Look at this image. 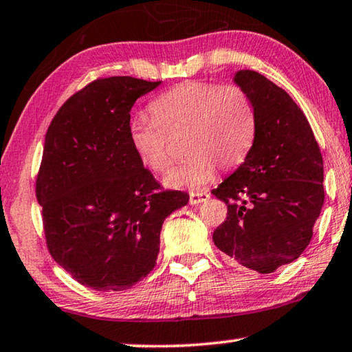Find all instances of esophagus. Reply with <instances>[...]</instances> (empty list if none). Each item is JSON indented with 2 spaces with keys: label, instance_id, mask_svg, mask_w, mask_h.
I'll list each match as a JSON object with an SVG mask.
<instances>
[{
  "label": "esophagus",
  "instance_id": "1",
  "mask_svg": "<svg viewBox=\"0 0 352 352\" xmlns=\"http://www.w3.org/2000/svg\"><path fill=\"white\" fill-rule=\"evenodd\" d=\"M209 198H210V193H207V192L190 193V204H192V206H197V204L204 203V201H207Z\"/></svg>",
  "mask_w": 352,
  "mask_h": 352
}]
</instances>
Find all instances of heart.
Listing matches in <instances>:
<instances>
[{"label": "heart", "mask_w": 352, "mask_h": 352, "mask_svg": "<svg viewBox=\"0 0 352 352\" xmlns=\"http://www.w3.org/2000/svg\"><path fill=\"white\" fill-rule=\"evenodd\" d=\"M148 118H132L128 137L142 166L162 173L170 165V140L182 137L188 157L166 173L170 190L197 192L214 181L218 165L232 168L251 151L256 137L254 106L237 85L187 80L149 102Z\"/></svg>", "instance_id": "heart-1"}]
</instances>
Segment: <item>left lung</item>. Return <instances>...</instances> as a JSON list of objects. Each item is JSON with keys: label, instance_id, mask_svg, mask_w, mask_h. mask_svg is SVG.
Here are the masks:
<instances>
[{"label": "left lung", "instance_id": "left-lung-1", "mask_svg": "<svg viewBox=\"0 0 352 352\" xmlns=\"http://www.w3.org/2000/svg\"><path fill=\"white\" fill-rule=\"evenodd\" d=\"M232 80L254 106L256 137L245 162L212 192L228 206L212 239L232 261L268 274L296 261L312 240L324 203L322 157L285 90L252 70Z\"/></svg>", "mask_w": 352, "mask_h": 352}]
</instances>
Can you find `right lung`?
Here are the masks:
<instances>
[{
    "label": "right lung",
    "instance_id": "right-lung-1",
    "mask_svg": "<svg viewBox=\"0 0 352 352\" xmlns=\"http://www.w3.org/2000/svg\"><path fill=\"white\" fill-rule=\"evenodd\" d=\"M157 82L98 79L63 104L45 137L36 195L48 250L79 284L122 292L153 272L165 218L188 203L159 192L132 151L128 124Z\"/></svg>",
    "mask_w": 352,
    "mask_h": 352
}]
</instances>
